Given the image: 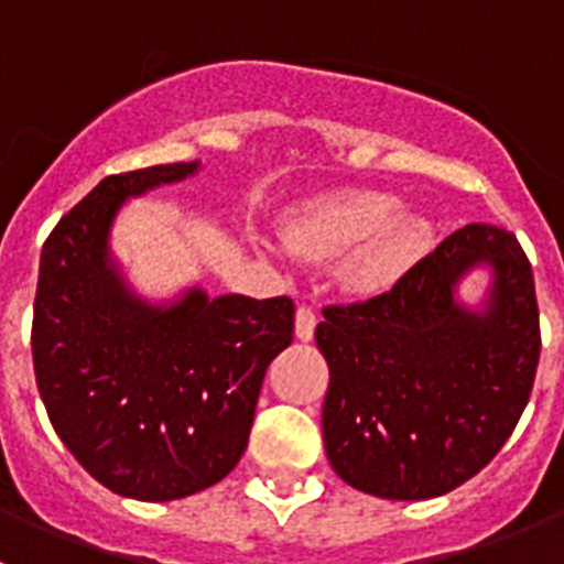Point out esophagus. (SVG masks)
I'll return each mask as SVG.
<instances>
[{
	"mask_svg": "<svg viewBox=\"0 0 564 564\" xmlns=\"http://www.w3.org/2000/svg\"><path fill=\"white\" fill-rule=\"evenodd\" d=\"M316 322H318V316L313 313V307H307V305L296 307V336L302 338V341H311L313 330H316Z\"/></svg>",
	"mask_w": 564,
	"mask_h": 564,
	"instance_id": "1",
	"label": "esophagus"
}]
</instances>
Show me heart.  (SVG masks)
Here are the masks:
<instances>
[{
	"label": "heart",
	"mask_w": 564,
	"mask_h": 564,
	"mask_svg": "<svg viewBox=\"0 0 564 564\" xmlns=\"http://www.w3.org/2000/svg\"><path fill=\"white\" fill-rule=\"evenodd\" d=\"M398 212V200L381 192H350L318 200L291 228L288 246L299 257H336L361 246L350 276L361 288L390 285L430 248V226L415 214Z\"/></svg>",
	"instance_id": "b5f03b06"
}]
</instances>
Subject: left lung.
Segmentation results:
<instances>
[{
  "instance_id": "8db88e82",
  "label": "left lung",
  "mask_w": 564,
  "mask_h": 564,
  "mask_svg": "<svg viewBox=\"0 0 564 564\" xmlns=\"http://www.w3.org/2000/svg\"><path fill=\"white\" fill-rule=\"evenodd\" d=\"M496 265L488 317L460 312L456 276ZM330 367L322 432L347 486L383 500L441 497L491 463L511 437L540 364L534 273L502 226L457 228L390 291L322 307Z\"/></svg>"
}]
</instances>
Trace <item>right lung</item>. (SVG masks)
I'll return each mask as SVG.
<instances>
[{
    "label": "right lung",
    "instance_id": "obj_1",
    "mask_svg": "<svg viewBox=\"0 0 564 564\" xmlns=\"http://www.w3.org/2000/svg\"><path fill=\"white\" fill-rule=\"evenodd\" d=\"M197 163L109 174L50 231L33 302V370L62 443L101 486L166 502L239 463L268 364L293 341V299L134 302L107 268V231L132 194Z\"/></svg>",
    "mask_w": 564,
    "mask_h": 564
}]
</instances>
